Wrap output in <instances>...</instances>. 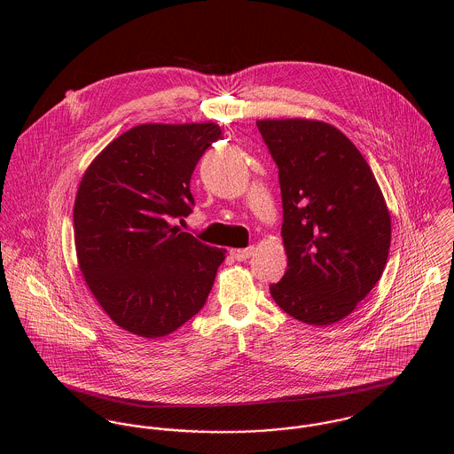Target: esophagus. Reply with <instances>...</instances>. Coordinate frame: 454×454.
<instances>
[{"instance_id": "34e87169", "label": "esophagus", "mask_w": 454, "mask_h": 454, "mask_svg": "<svg viewBox=\"0 0 454 454\" xmlns=\"http://www.w3.org/2000/svg\"><path fill=\"white\" fill-rule=\"evenodd\" d=\"M231 255L234 257L236 260H247L250 259L252 255H254V248L250 247V248H243V250H231Z\"/></svg>"}]
</instances>
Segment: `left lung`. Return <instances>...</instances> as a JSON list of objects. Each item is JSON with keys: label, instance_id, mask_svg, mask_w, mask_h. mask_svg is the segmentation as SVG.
I'll return each instance as SVG.
<instances>
[{"label": "left lung", "instance_id": "obj_1", "mask_svg": "<svg viewBox=\"0 0 454 454\" xmlns=\"http://www.w3.org/2000/svg\"><path fill=\"white\" fill-rule=\"evenodd\" d=\"M279 169L288 269L274 302L302 324L351 315L380 281L391 220L374 173L346 134L322 121H257Z\"/></svg>", "mask_w": 454, "mask_h": 454}]
</instances>
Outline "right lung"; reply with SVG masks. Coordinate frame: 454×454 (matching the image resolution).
Listing matches in <instances>:
<instances>
[{
  "mask_svg": "<svg viewBox=\"0 0 454 454\" xmlns=\"http://www.w3.org/2000/svg\"><path fill=\"white\" fill-rule=\"evenodd\" d=\"M215 122L141 124L106 145L74 197V250L114 324L146 339L197 315L225 250L171 225L192 213L191 176L220 137Z\"/></svg>",
  "mask_w": 454,
  "mask_h": 454,
  "instance_id": "1",
  "label": "right lung"
}]
</instances>
